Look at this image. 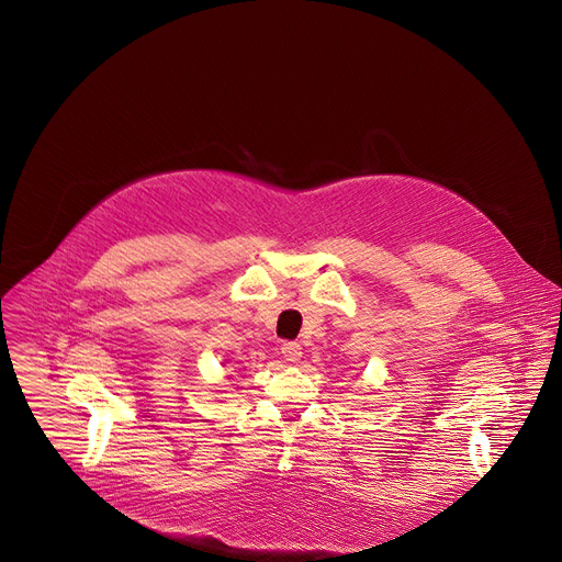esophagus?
<instances>
[{
	"label": "esophagus",
	"mask_w": 562,
	"mask_h": 562,
	"mask_svg": "<svg viewBox=\"0 0 562 562\" xmlns=\"http://www.w3.org/2000/svg\"><path fill=\"white\" fill-rule=\"evenodd\" d=\"M282 356L286 362H297L302 358V347L297 342H284L282 345Z\"/></svg>",
	"instance_id": "obj_1"
}]
</instances>
